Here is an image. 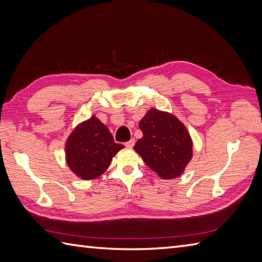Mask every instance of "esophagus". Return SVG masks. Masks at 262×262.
<instances>
[{"label": "esophagus", "mask_w": 262, "mask_h": 262, "mask_svg": "<svg viewBox=\"0 0 262 262\" xmlns=\"http://www.w3.org/2000/svg\"><path fill=\"white\" fill-rule=\"evenodd\" d=\"M125 145H126V147H133V146L135 145V140L128 141L127 143H125Z\"/></svg>", "instance_id": "1"}]
</instances>
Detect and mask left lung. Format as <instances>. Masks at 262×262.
Returning a JSON list of instances; mask_svg holds the SVG:
<instances>
[{"mask_svg":"<svg viewBox=\"0 0 262 262\" xmlns=\"http://www.w3.org/2000/svg\"><path fill=\"white\" fill-rule=\"evenodd\" d=\"M143 137L134 149L148 168L163 178L179 177L192 157V143L187 129L174 116L151 109L140 121Z\"/></svg>","mask_w":262,"mask_h":262,"instance_id":"1","label":"left lung"}]
</instances>
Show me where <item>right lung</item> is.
Here are the masks:
<instances>
[{"label": "right lung", "mask_w": 262, "mask_h": 262, "mask_svg": "<svg viewBox=\"0 0 262 262\" xmlns=\"http://www.w3.org/2000/svg\"><path fill=\"white\" fill-rule=\"evenodd\" d=\"M122 147L114 141L108 128L93 116L72 133L66 144V161L82 179H96L107 170L114 155Z\"/></svg>", "instance_id": "1"}]
</instances>
